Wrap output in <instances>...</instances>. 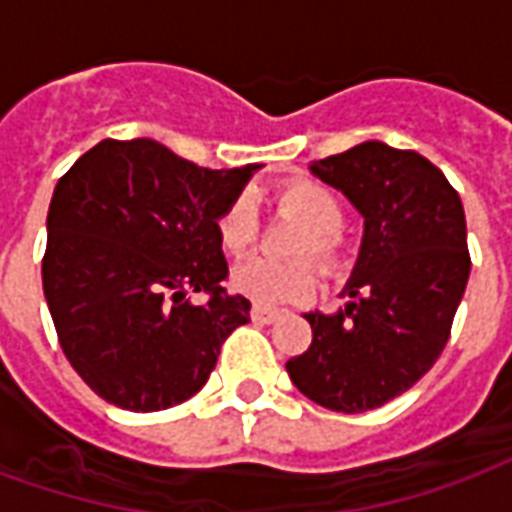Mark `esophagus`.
Listing matches in <instances>:
<instances>
[{"mask_svg":"<svg viewBox=\"0 0 512 512\" xmlns=\"http://www.w3.org/2000/svg\"><path fill=\"white\" fill-rule=\"evenodd\" d=\"M277 318H279V312L271 310V307H260V304L252 307V321L255 323H274Z\"/></svg>","mask_w":512,"mask_h":512,"instance_id":"obj_1","label":"esophagus"}]
</instances>
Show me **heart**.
Instances as JSON below:
<instances>
[{
	"mask_svg": "<svg viewBox=\"0 0 512 512\" xmlns=\"http://www.w3.org/2000/svg\"><path fill=\"white\" fill-rule=\"evenodd\" d=\"M279 208L290 211L307 224V233L299 235L293 246L296 255H315L323 266H340V230L345 211L340 197L332 189L315 180H293L279 191ZM257 208L249 194H241L230 202V208L219 219V241L230 255H241L257 241ZM233 288L252 299L260 307L266 304H290L310 299L318 288V271L307 260H271V257H249L233 268Z\"/></svg>",
	"mask_w": 512,
	"mask_h": 512,
	"instance_id": "1",
	"label": "heart"
}]
</instances>
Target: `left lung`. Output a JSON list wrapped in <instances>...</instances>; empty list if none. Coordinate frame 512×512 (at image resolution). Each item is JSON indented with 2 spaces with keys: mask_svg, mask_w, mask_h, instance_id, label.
Returning a JSON list of instances; mask_svg holds the SVG:
<instances>
[{
  "mask_svg": "<svg viewBox=\"0 0 512 512\" xmlns=\"http://www.w3.org/2000/svg\"><path fill=\"white\" fill-rule=\"evenodd\" d=\"M310 172L354 202L365 235L345 307L307 312L312 345L285 367L312 403L362 414L417 384L450 340L472 268L466 216L439 167L376 139Z\"/></svg>",
  "mask_w": 512,
  "mask_h": 512,
  "instance_id": "8db88e82",
  "label": "left lung"
}]
</instances>
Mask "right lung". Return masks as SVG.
<instances>
[{
	"label": "right lung",
	"mask_w": 512,
	"mask_h": 512,
	"mask_svg": "<svg viewBox=\"0 0 512 512\" xmlns=\"http://www.w3.org/2000/svg\"><path fill=\"white\" fill-rule=\"evenodd\" d=\"M257 169H205L156 139H104L60 178L43 293L68 362L106 403L189 400L249 321V301L222 288L219 219ZM194 292L209 301L194 305Z\"/></svg>",
	"instance_id": "1"
}]
</instances>
